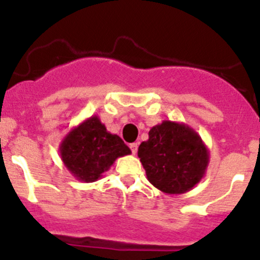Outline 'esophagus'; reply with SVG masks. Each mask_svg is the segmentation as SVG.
Masks as SVG:
<instances>
[{"instance_id":"esophagus-1","label":"esophagus","mask_w":260,"mask_h":260,"mask_svg":"<svg viewBox=\"0 0 260 260\" xmlns=\"http://www.w3.org/2000/svg\"><path fill=\"white\" fill-rule=\"evenodd\" d=\"M129 148H131V151H132V153H133V154H136V153H137L138 145H137V143H131V145H129Z\"/></svg>"}]
</instances>
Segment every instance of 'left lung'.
<instances>
[{"mask_svg":"<svg viewBox=\"0 0 260 260\" xmlns=\"http://www.w3.org/2000/svg\"><path fill=\"white\" fill-rule=\"evenodd\" d=\"M147 179L169 195L190 191L205 176L209 149L193 128L164 120L149 129L148 140L138 147Z\"/></svg>","mask_w":260,"mask_h":260,"instance_id":"1","label":"left lung"}]
</instances>
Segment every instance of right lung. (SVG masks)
Here are the masks:
<instances>
[{
	"instance_id": "add662e5",
	"label": "right lung",
	"mask_w": 260,
	"mask_h": 260,
	"mask_svg": "<svg viewBox=\"0 0 260 260\" xmlns=\"http://www.w3.org/2000/svg\"><path fill=\"white\" fill-rule=\"evenodd\" d=\"M65 167L77 180L94 182L119 157L131 154L122 138L112 135L98 115H91L73 128L59 146Z\"/></svg>"
}]
</instances>
